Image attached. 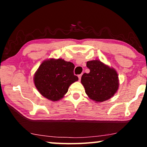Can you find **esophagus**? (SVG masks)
<instances>
[{"label": "esophagus", "mask_w": 147, "mask_h": 147, "mask_svg": "<svg viewBox=\"0 0 147 147\" xmlns=\"http://www.w3.org/2000/svg\"><path fill=\"white\" fill-rule=\"evenodd\" d=\"M78 78H79V80L80 81V80H81V77H82V74H79V75L78 76Z\"/></svg>", "instance_id": "1"}]
</instances>
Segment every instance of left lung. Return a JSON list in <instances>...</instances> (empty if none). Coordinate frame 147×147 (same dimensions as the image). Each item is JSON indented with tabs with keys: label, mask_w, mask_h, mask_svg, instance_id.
Instances as JSON below:
<instances>
[{
	"label": "left lung",
	"mask_w": 147,
	"mask_h": 147,
	"mask_svg": "<svg viewBox=\"0 0 147 147\" xmlns=\"http://www.w3.org/2000/svg\"><path fill=\"white\" fill-rule=\"evenodd\" d=\"M86 66L90 72L83 74L81 83L89 97L96 102L112 97L119 85L117 71L98 59L88 61Z\"/></svg>",
	"instance_id": "obj_1"
}]
</instances>
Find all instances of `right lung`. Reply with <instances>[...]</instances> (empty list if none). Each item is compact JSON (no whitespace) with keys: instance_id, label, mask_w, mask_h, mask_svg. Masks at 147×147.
Returning <instances> with one entry per match:
<instances>
[{"instance_id":"add662e5","label":"right lung","mask_w":147,"mask_h":147,"mask_svg":"<svg viewBox=\"0 0 147 147\" xmlns=\"http://www.w3.org/2000/svg\"><path fill=\"white\" fill-rule=\"evenodd\" d=\"M74 65L61 58L45 60L35 73L34 81L44 97L58 101L64 96L72 84L78 80L74 74Z\"/></svg>"}]
</instances>
